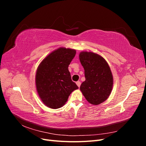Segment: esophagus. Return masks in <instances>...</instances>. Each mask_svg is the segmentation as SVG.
<instances>
[{"mask_svg":"<svg viewBox=\"0 0 146 146\" xmlns=\"http://www.w3.org/2000/svg\"><path fill=\"white\" fill-rule=\"evenodd\" d=\"M76 84H77V85L78 86V88H80V85H81V82H79V81H78V82H76Z\"/></svg>","mask_w":146,"mask_h":146,"instance_id":"34e87169","label":"esophagus"}]
</instances>
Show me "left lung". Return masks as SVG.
Returning <instances> with one entry per match:
<instances>
[{
	"instance_id": "left-lung-1",
	"label": "left lung",
	"mask_w": 146,
	"mask_h": 146,
	"mask_svg": "<svg viewBox=\"0 0 146 146\" xmlns=\"http://www.w3.org/2000/svg\"><path fill=\"white\" fill-rule=\"evenodd\" d=\"M79 59L85 70V81L80 91L88 102L97 105L104 102L111 94L113 77L110 66L100 55L91 52H82Z\"/></svg>"
}]
</instances>
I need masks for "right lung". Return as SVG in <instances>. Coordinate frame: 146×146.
Returning <instances> with one entry per match:
<instances>
[{"label":"right lung","instance_id":"obj_1","mask_svg":"<svg viewBox=\"0 0 146 146\" xmlns=\"http://www.w3.org/2000/svg\"><path fill=\"white\" fill-rule=\"evenodd\" d=\"M76 50L60 47L51 52L38 66L36 90L43 104L52 109L59 108L67 102L71 92L78 87L71 80L69 65Z\"/></svg>","mask_w":146,"mask_h":146}]
</instances>
